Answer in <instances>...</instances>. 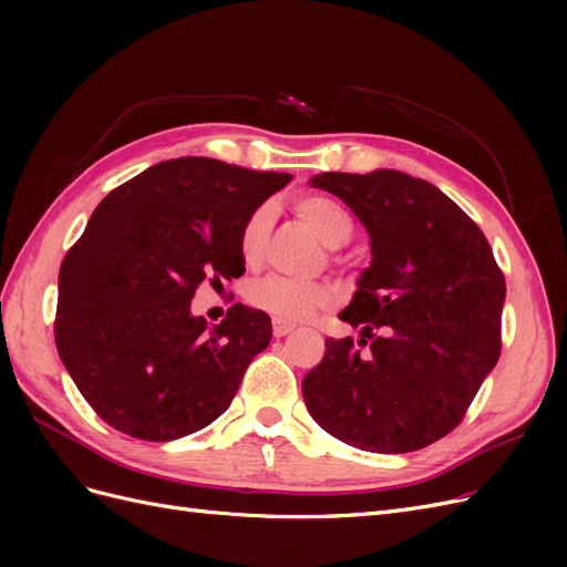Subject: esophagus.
Instances as JSON below:
<instances>
[{
    "instance_id": "1",
    "label": "esophagus",
    "mask_w": 567,
    "mask_h": 567,
    "mask_svg": "<svg viewBox=\"0 0 567 567\" xmlns=\"http://www.w3.org/2000/svg\"><path fill=\"white\" fill-rule=\"evenodd\" d=\"M293 329H296L293 323H286V321L274 319V336H277V338H284V336H288V333L293 331Z\"/></svg>"
}]
</instances>
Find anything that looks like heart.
<instances>
[{
  "label": "heart",
  "mask_w": 567,
  "mask_h": 567,
  "mask_svg": "<svg viewBox=\"0 0 567 567\" xmlns=\"http://www.w3.org/2000/svg\"><path fill=\"white\" fill-rule=\"evenodd\" d=\"M296 215L310 227L329 248L346 246L354 234V219L342 203L323 194H300L293 200ZM271 229V210L269 205L255 208L244 221L238 234V250L244 262L255 267L262 262L267 238ZM333 288L321 281H298L271 274L260 281H255L248 290V300L257 310L267 312L279 321H302L310 319L323 307L333 305Z\"/></svg>",
  "instance_id": "1"
}]
</instances>
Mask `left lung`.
<instances>
[{
	"label": "left lung",
	"mask_w": 567,
	"mask_h": 567,
	"mask_svg": "<svg viewBox=\"0 0 567 567\" xmlns=\"http://www.w3.org/2000/svg\"><path fill=\"white\" fill-rule=\"evenodd\" d=\"M369 231L371 265L340 319L352 338H326L302 398L326 433L352 447L404 454L461 423L502 352L504 274L485 234L425 179L373 169L321 173Z\"/></svg>",
	"instance_id": "left-lung-1"
}]
</instances>
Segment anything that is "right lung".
Instances as JSON below:
<instances>
[{
    "label": "right lung",
    "mask_w": 567,
    "mask_h": 567,
    "mask_svg": "<svg viewBox=\"0 0 567 567\" xmlns=\"http://www.w3.org/2000/svg\"><path fill=\"white\" fill-rule=\"evenodd\" d=\"M288 173L213 158L151 165L96 205L59 271L56 350L82 398L115 431L169 442L210 425L271 340V319L236 302L217 326L196 288L246 271L248 215Z\"/></svg>",
    "instance_id": "obj_1"
}]
</instances>
